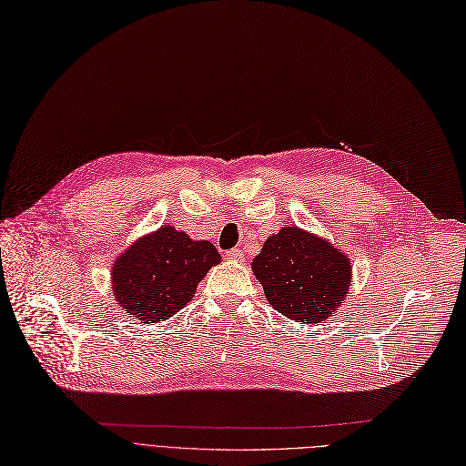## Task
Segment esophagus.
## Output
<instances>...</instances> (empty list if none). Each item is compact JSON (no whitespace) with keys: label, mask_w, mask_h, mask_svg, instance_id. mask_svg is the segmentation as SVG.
I'll return each mask as SVG.
<instances>
[{"label":"esophagus","mask_w":466,"mask_h":466,"mask_svg":"<svg viewBox=\"0 0 466 466\" xmlns=\"http://www.w3.org/2000/svg\"><path fill=\"white\" fill-rule=\"evenodd\" d=\"M226 256H228L229 260H235V262L245 260V252H243V250H238V248H231V250H228V252H226Z\"/></svg>","instance_id":"1"}]
</instances>
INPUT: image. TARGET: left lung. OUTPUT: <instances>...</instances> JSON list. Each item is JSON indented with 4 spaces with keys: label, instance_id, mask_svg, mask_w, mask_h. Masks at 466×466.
I'll list each match as a JSON object with an SVG mask.
<instances>
[{
    "label": "left lung",
    "instance_id": "8db88e82",
    "mask_svg": "<svg viewBox=\"0 0 466 466\" xmlns=\"http://www.w3.org/2000/svg\"><path fill=\"white\" fill-rule=\"evenodd\" d=\"M250 268L274 310L302 324L324 322L339 310L352 279L343 250L297 226L268 237Z\"/></svg>",
    "mask_w": 466,
    "mask_h": 466
}]
</instances>
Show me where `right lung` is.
<instances>
[{
  "mask_svg": "<svg viewBox=\"0 0 466 466\" xmlns=\"http://www.w3.org/2000/svg\"><path fill=\"white\" fill-rule=\"evenodd\" d=\"M221 262L210 240H192L164 226L142 235L111 266V291L140 324H159L192 300L198 283Z\"/></svg>",
  "mask_w": 466,
  "mask_h": 466,
  "instance_id": "obj_1",
  "label": "right lung"
}]
</instances>
